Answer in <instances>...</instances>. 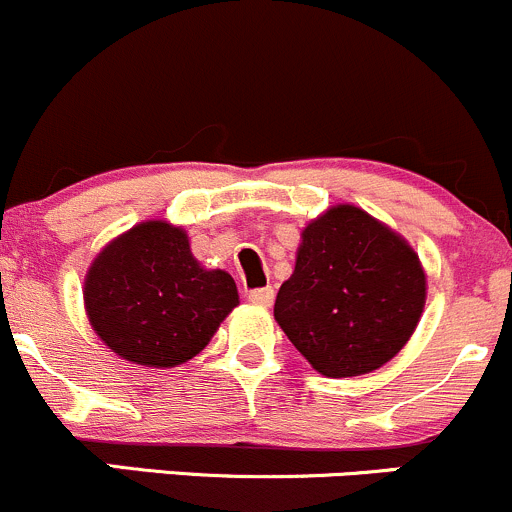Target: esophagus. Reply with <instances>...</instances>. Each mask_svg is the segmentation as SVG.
Wrapping results in <instances>:
<instances>
[{"label": "esophagus", "instance_id": "obj_1", "mask_svg": "<svg viewBox=\"0 0 512 512\" xmlns=\"http://www.w3.org/2000/svg\"><path fill=\"white\" fill-rule=\"evenodd\" d=\"M247 299H250L252 304H257V307H270L272 299H275V289H272V287L252 289V292L247 294Z\"/></svg>", "mask_w": 512, "mask_h": 512}]
</instances>
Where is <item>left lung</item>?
Here are the masks:
<instances>
[{
	"label": "left lung",
	"instance_id": "1",
	"mask_svg": "<svg viewBox=\"0 0 512 512\" xmlns=\"http://www.w3.org/2000/svg\"><path fill=\"white\" fill-rule=\"evenodd\" d=\"M426 304L414 247L354 205H334L302 230L275 319L324 376H361L404 349Z\"/></svg>",
	"mask_w": 512,
	"mask_h": 512
}]
</instances>
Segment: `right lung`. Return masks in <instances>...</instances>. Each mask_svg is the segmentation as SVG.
<instances>
[{"label":"right lung","mask_w":512,"mask_h":512,"mask_svg":"<svg viewBox=\"0 0 512 512\" xmlns=\"http://www.w3.org/2000/svg\"><path fill=\"white\" fill-rule=\"evenodd\" d=\"M235 280L205 270L183 227L148 220L91 262L84 304L94 332L126 361L170 369L203 352L237 307Z\"/></svg>","instance_id":"obj_1"}]
</instances>
